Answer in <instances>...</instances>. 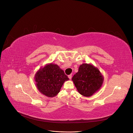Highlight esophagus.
I'll return each instance as SVG.
<instances>
[{"mask_svg": "<svg viewBox=\"0 0 133 133\" xmlns=\"http://www.w3.org/2000/svg\"><path fill=\"white\" fill-rule=\"evenodd\" d=\"M68 78H69V79H71V78H72V75H71V74H70V75H68Z\"/></svg>", "mask_w": 133, "mask_h": 133, "instance_id": "34e87169", "label": "esophagus"}]
</instances>
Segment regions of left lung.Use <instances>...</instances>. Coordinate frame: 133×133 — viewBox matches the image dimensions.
I'll use <instances>...</instances> for the list:
<instances>
[{"mask_svg":"<svg viewBox=\"0 0 133 133\" xmlns=\"http://www.w3.org/2000/svg\"><path fill=\"white\" fill-rule=\"evenodd\" d=\"M80 94L90 97L102 88L104 77L97 68L91 64L83 63L72 78Z\"/></svg>","mask_w":133,"mask_h":133,"instance_id":"obj_1","label":"left lung"}]
</instances>
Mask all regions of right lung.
I'll return each instance as SVG.
<instances>
[{
    "label": "right lung",
    "mask_w": 133,
    "mask_h": 133,
    "mask_svg": "<svg viewBox=\"0 0 133 133\" xmlns=\"http://www.w3.org/2000/svg\"><path fill=\"white\" fill-rule=\"evenodd\" d=\"M34 79L38 90L43 95L52 98L57 95L69 78L58 65L49 63L36 72Z\"/></svg>",
    "instance_id": "1"
}]
</instances>
